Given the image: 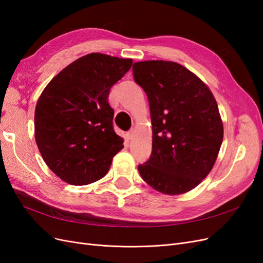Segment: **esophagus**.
I'll use <instances>...</instances> for the list:
<instances>
[{"label":"esophagus","instance_id":"34e87169","mask_svg":"<svg viewBox=\"0 0 263 263\" xmlns=\"http://www.w3.org/2000/svg\"><path fill=\"white\" fill-rule=\"evenodd\" d=\"M133 137H134V130L132 129V130H129L128 133L126 134V138L128 139V140H130V139H133Z\"/></svg>","mask_w":263,"mask_h":263}]
</instances>
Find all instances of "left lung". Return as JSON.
I'll use <instances>...</instances> for the list:
<instances>
[{
  "mask_svg": "<svg viewBox=\"0 0 263 263\" xmlns=\"http://www.w3.org/2000/svg\"><path fill=\"white\" fill-rule=\"evenodd\" d=\"M134 79L147 94L153 151L138 165L145 182L163 194H183L211 172L224 137L209 86L173 61L135 62Z\"/></svg>",
  "mask_w": 263,
  "mask_h": 263,
  "instance_id": "1",
  "label": "left lung"
}]
</instances>
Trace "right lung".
<instances>
[{
	"label": "right lung",
	"mask_w": 263,
	"mask_h": 263,
	"mask_svg": "<svg viewBox=\"0 0 263 263\" xmlns=\"http://www.w3.org/2000/svg\"><path fill=\"white\" fill-rule=\"evenodd\" d=\"M132 65V59L89 53L61 70L39 97L36 144L62 181L86 185L102 179L124 148L113 128L114 110L107 98Z\"/></svg>",
	"instance_id": "add662e5"
}]
</instances>
